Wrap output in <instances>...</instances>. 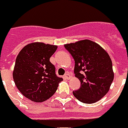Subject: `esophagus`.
<instances>
[{"label":"esophagus","instance_id":"esophagus-1","mask_svg":"<svg viewBox=\"0 0 128 128\" xmlns=\"http://www.w3.org/2000/svg\"><path fill=\"white\" fill-rule=\"evenodd\" d=\"M70 77H71V76H70V74H69V73H67V74L65 75V78H66V79H70Z\"/></svg>","mask_w":128,"mask_h":128}]
</instances>
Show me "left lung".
Instances as JSON below:
<instances>
[{
	"mask_svg": "<svg viewBox=\"0 0 128 128\" xmlns=\"http://www.w3.org/2000/svg\"><path fill=\"white\" fill-rule=\"evenodd\" d=\"M75 61L74 74L81 86L73 94L80 102L91 104L101 99L114 80L112 62L108 52L96 42L82 40L64 45Z\"/></svg>",
	"mask_w": 128,
	"mask_h": 128,
	"instance_id": "obj_1",
	"label": "left lung"
}]
</instances>
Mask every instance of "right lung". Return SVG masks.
Wrapping results in <instances>:
<instances>
[{
    "label": "right lung",
    "mask_w": 128,
    "mask_h": 128,
    "mask_svg": "<svg viewBox=\"0 0 128 128\" xmlns=\"http://www.w3.org/2000/svg\"><path fill=\"white\" fill-rule=\"evenodd\" d=\"M56 45L32 42L25 45L16 57L13 71L16 86L24 96L34 102H43L56 91L62 80L50 61Z\"/></svg>",
    "instance_id": "right-lung-1"
}]
</instances>
